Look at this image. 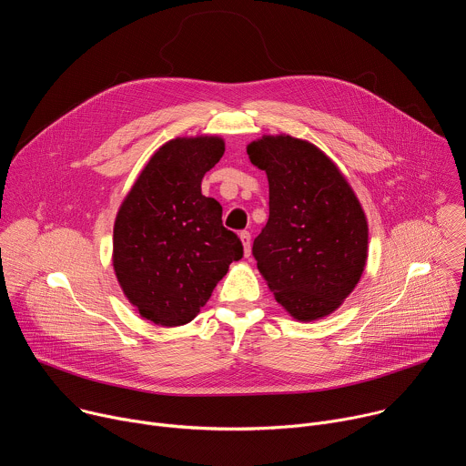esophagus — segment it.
<instances>
[{
    "instance_id": "esophagus-1",
    "label": "esophagus",
    "mask_w": 466,
    "mask_h": 466,
    "mask_svg": "<svg viewBox=\"0 0 466 466\" xmlns=\"http://www.w3.org/2000/svg\"><path fill=\"white\" fill-rule=\"evenodd\" d=\"M239 238H241V243H243V252H245V256H250V232L243 230V232L239 234Z\"/></svg>"
}]
</instances>
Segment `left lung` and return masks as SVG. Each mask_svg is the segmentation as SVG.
I'll return each instance as SVG.
<instances>
[{
	"label": "left lung",
	"mask_w": 466,
	"mask_h": 466,
	"mask_svg": "<svg viewBox=\"0 0 466 466\" xmlns=\"http://www.w3.org/2000/svg\"><path fill=\"white\" fill-rule=\"evenodd\" d=\"M247 153L268 179V221L252 245L258 268L292 319H324L364 272V210L337 165L311 142L263 135Z\"/></svg>",
	"instance_id": "8db88e82"
}]
</instances>
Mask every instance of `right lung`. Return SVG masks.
Returning a JSON list of instances; mask_svg holds the SVG:
<instances>
[{"label": "right lung", "instance_id": "obj_1", "mask_svg": "<svg viewBox=\"0 0 466 466\" xmlns=\"http://www.w3.org/2000/svg\"><path fill=\"white\" fill-rule=\"evenodd\" d=\"M223 153L214 135L168 140L118 208L115 274L138 315L157 326L192 322L228 265L243 258L239 238L223 227L221 205L201 194Z\"/></svg>", "mask_w": 466, "mask_h": 466}]
</instances>
